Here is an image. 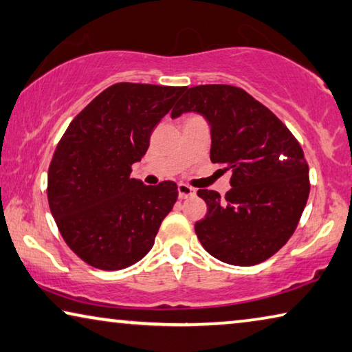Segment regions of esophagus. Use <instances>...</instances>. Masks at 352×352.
<instances>
[{
	"label": "esophagus",
	"mask_w": 352,
	"mask_h": 352,
	"mask_svg": "<svg viewBox=\"0 0 352 352\" xmlns=\"http://www.w3.org/2000/svg\"><path fill=\"white\" fill-rule=\"evenodd\" d=\"M177 195H179L181 199H186V198H190L195 195V188L188 187L187 184H179L177 186Z\"/></svg>",
	"instance_id": "1"
}]
</instances>
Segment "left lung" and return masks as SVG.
Listing matches in <instances>:
<instances>
[{
  "label": "left lung",
  "mask_w": 352,
  "mask_h": 352,
  "mask_svg": "<svg viewBox=\"0 0 352 352\" xmlns=\"http://www.w3.org/2000/svg\"><path fill=\"white\" fill-rule=\"evenodd\" d=\"M197 111L210 126V162L231 170L225 197L199 188L208 214L195 223L204 250L232 266H253L282 248L310 193L308 164L289 129L255 97L231 85L187 88L171 118Z\"/></svg>",
  "instance_id": "left-lung-1"
}]
</instances>
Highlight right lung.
<instances>
[{
  "label": "right lung",
  "mask_w": 352,
  "mask_h": 352,
  "mask_svg": "<svg viewBox=\"0 0 352 352\" xmlns=\"http://www.w3.org/2000/svg\"><path fill=\"white\" fill-rule=\"evenodd\" d=\"M186 86L116 83L89 102L59 140L48 166L47 197L70 250L89 266L120 270L154 245L177 186H144L132 165Z\"/></svg>",
  "instance_id": "add662e5"
}]
</instances>
